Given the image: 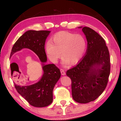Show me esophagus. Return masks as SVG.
Masks as SVG:
<instances>
[{
    "label": "esophagus",
    "mask_w": 121,
    "mask_h": 121,
    "mask_svg": "<svg viewBox=\"0 0 121 121\" xmlns=\"http://www.w3.org/2000/svg\"><path fill=\"white\" fill-rule=\"evenodd\" d=\"M60 71H61V75H62L64 76V75H65V70H63V69H60Z\"/></svg>",
    "instance_id": "1"
}]
</instances>
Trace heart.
I'll list each match as a JSON object with an SVG mask.
<instances>
[{"label":"heart","instance_id":"heart-1","mask_svg":"<svg viewBox=\"0 0 121 121\" xmlns=\"http://www.w3.org/2000/svg\"><path fill=\"white\" fill-rule=\"evenodd\" d=\"M53 42L45 45L46 56L51 62L56 63L61 54V64H75L82 58L86 48V41L83 36L67 31H60L54 35Z\"/></svg>","mask_w":121,"mask_h":121}]
</instances>
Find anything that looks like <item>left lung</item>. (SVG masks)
Listing matches in <instances>:
<instances>
[{"instance_id":"1","label":"left lung","mask_w":121,"mask_h":121,"mask_svg":"<svg viewBox=\"0 0 121 121\" xmlns=\"http://www.w3.org/2000/svg\"><path fill=\"white\" fill-rule=\"evenodd\" d=\"M87 42L86 53L76 65L67 71L71 80L73 99L78 103L94 101L107 86L110 74V57L105 40L89 27L80 26Z\"/></svg>"}]
</instances>
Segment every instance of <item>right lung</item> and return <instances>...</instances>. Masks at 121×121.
I'll return each mask as SVG.
<instances>
[{
	"mask_svg": "<svg viewBox=\"0 0 121 121\" xmlns=\"http://www.w3.org/2000/svg\"><path fill=\"white\" fill-rule=\"evenodd\" d=\"M50 32L48 30L26 31L14 44L10 56L11 58L16 52L23 48H28L33 51L42 63L43 74L38 82L30 85L21 84L16 81L14 82L17 92L30 105L36 107H44L52 103L53 90L61 77L60 70L54 64H45L47 56L44 48L45 44ZM13 63L17 65L14 62L11 63V69Z\"/></svg>",
	"mask_w": 121,
	"mask_h": 121,
	"instance_id": "add662e5",
	"label": "right lung"
}]
</instances>
